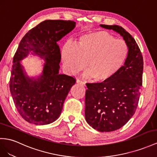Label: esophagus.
I'll return each instance as SVG.
<instances>
[{
  "label": "esophagus",
  "instance_id": "34e87169",
  "mask_svg": "<svg viewBox=\"0 0 157 157\" xmlns=\"http://www.w3.org/2000/svg\"><path fill=\"white\" fill-rule=\"evenodd\" d=\"M76 82H77L78 83H80L82 86H85L86 85L85 83H84L83 81H81V80H79V79H77V81H76Z\"/></svg>",
  "mask_w": 157,
  "mask_h": 157
}]
</instances>
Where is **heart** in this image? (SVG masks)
I'll return each mask as SVG.
<instances>
[{
    "label": "heart",
    "instance_id": "b5f03b06",
    "mask_svg": "<svg viewBox=\"0 0 157 157\" xmlns=\"http://www.w3.org/2000/svg\"><path fill=\"white\" fill-rule=\"evenodd\" d=\"M128 55L127 42L105 30L84 34L74 46L66 44L61 52L63 66L68 73L76 74L87 66L86 77L97 83H106L117 75Z\"/></svg>",
    "mask_w": 157,
    "mask_h": 157
}]
</instances>
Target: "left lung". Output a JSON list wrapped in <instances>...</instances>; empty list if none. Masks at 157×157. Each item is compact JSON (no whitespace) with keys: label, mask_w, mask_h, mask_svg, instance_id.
Masks as SVG:
<instances>
[{"label":"left lung","mask_w":157,"mask_h":157,"mask_svg":"<svg viewBox=\"0 0 157 157\" xmlns=\"http://www.w3.org/2000/svg\"><path fill=\"white\" fill-rule=\"evenodd\" d=\"M100 26L117 32L128 46L127 61L117 75L104 83H86V121L100 132H110L124 125L135 113L143 84V58L135 39L121 26Z\"/></svg>","instance_id":"left-lung-1"}]
</instances>
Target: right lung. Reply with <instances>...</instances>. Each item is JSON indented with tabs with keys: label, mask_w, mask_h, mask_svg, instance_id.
Instances as JSON below:
<instances>
[{
	"label": "right lung",
	"mask_w": 157,
	"mask_h": 157,
	"mask_svg": "<svg viewBox=\"0 0 157 157\" xmlns=\"http://www.w3.org/2000/svg\"><path fill=\"white\" fill-rule=\"evenodd\" d=\"M75 26L74 21L47 20L30 30L19 44L13 58L10 91L19 114L30 123L43 125L58 119L75 83L72 76L59 74L61 54L57 44ZM31 51L46 60L43 74L35 80L23 74L19 62Z\"/></svg>",
	"instance_id": "add662e5"
}]
</instances>
